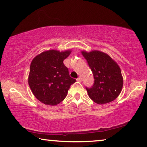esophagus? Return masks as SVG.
I'll return each mask as SVG.
<instances>
[{
	"label": "esophagus",
	"mask_w": 147,
	"mask_h": 147,
	"mask_svg": "<svg viewBox=\"0 0 147 147\" xmlns=\"http://www.w3.org/2000/svg\"><path fill=\"white\" fill-rule=\"evenodd\" d=\"M76 80H77L78 82H81V81H82V80H81V78H80V77H78L77 79H76Z\"/></svg>",
	"instance_id": "obj_1"
}]
</instances>
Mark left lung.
<instances>
[{"instance_id":"obj_1","label":"left lung","mask_w":147,"mask_h":147,"mask_svg":"<svg viewBox=\"0 0 147 147\" xmlns=\"http://www.w3.org/2000/svg\"><path fill=\"white\" fill-rule=\"evenodd\" d=\"M82 53L94 78L92 88L86 87L90 99L97 104L114 101L120 95L123 86V78L118 65L108 54L100 51H82Z\"/></svg>"}]
</instances>
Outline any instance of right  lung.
<instances>
[{
    "instance_id": "obj_1",
    "label": "right lung",
    "mask_w": 147,
    "mask_h": 147,
    "mask_svg": "<svg viewBox=\"0 0 147 147\" xmlns=\"http://www.w3.org/2000/svg\"><path fill=\"white\" fill-rule=\"evenodd\" d=\"M71 52V50H50L32 59L28 82L32 94L41 103L52 106L61 103L66 97L70 86L76 82L63 63Z\"/></svg>"
}]
</instances>
